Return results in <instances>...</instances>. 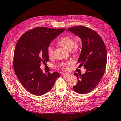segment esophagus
I'll use <instances>...</instances> for the list:
<instances>
[{"label": "esophagus", "mask_w": 121, "mask_h": 121, "mask_svg": "<svg viewBox=\"0 0 121 121\" xmlns=\"http://www.w3.org/2000/svg\"><path fill=\"white\" fill-rule=\"evenodd\" d=\"M62 76H64V77H67V76H69L70 75L68 73H63L62 74Z\"/></svg>", "instance_id": "esophagus-1"}]
</instances>
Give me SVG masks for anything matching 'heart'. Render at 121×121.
<instances>
[{
    "label": "heart",
    "instance_id": "obj_1",
    "mask_svg": "<svg viewBox=\"0 0 121 121\" xmlns=\"http://www.w3.org/2000/svg\"><path fill=\"white\" fill-rule=\"evenodd\" d=\"M58 44L68 50H70L71 54L74 56L79 55L82 51V46L80 43L78 42H75V40L73 37L70 36H65L62 37L59 41ZM48 55L50 57H52L54 56V50L53 48L49 46L47 50ZM71 64V62H67L66 63H64L62 65V67L65 69H67V66Z\"/></svg>",
    "mask_w": 121,
    "mask_h": 121
}]
</instances>
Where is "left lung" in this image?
<instances>
[{
	"instance_id": "left-lung-1",
	"label": "left lung",
	"mask_w": 121,
	"mask_h": 121,
	"mask_svg": "<svg viewBox=\"0 0 121 121\" xmlns=\"http://www.w3.org/2000/svg\"><path fill=\"white\" fill-rule=\"evenodd\" d=\"M80 37L82 51L78 62L79 67L83 65L85 73H74L78 78L73 89L79 94L92 91L99 83L104 74L107 63V50L102 39L91 29L83 26L70 27L67 30Z\"/></svg>"
}]
</instances>
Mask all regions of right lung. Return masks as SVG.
<instances>
[{
	"instance_id": "1",
	"label": "right lung",
	"mask_w": 121,
	"mask_h": 121,
	"mask_svg": "<svg viewBox=\"0 0 121 121\" xmlns=\"http://www.w3.org/2000/svg\"><path fill=\"white\" fill-rule=\"evenodd\" d=\"M65 29L39 27L27 31L17 42L14 52L13 67L18 78L28 92L41 96L49 91L60 76L59 72L47 74L40 69L49 60L47 50L51 42Z\"/></svg>"
}]
</instances>
